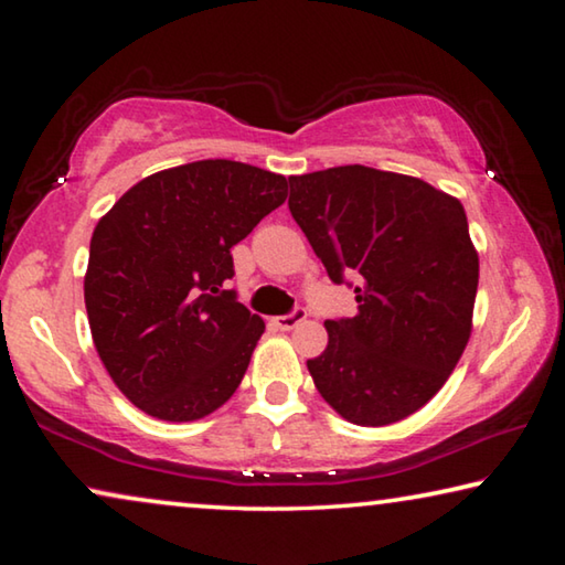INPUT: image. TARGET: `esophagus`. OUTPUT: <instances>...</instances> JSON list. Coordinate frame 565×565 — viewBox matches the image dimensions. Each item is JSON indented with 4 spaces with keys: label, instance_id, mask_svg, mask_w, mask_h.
Instances as JSON below:
<instances>
[{
    "label": "esophagus",
    "instance_id": "esophagus-1",
    "mask_svg": "<svg viewBox=\"0 0 565 565\" xmlns=\"http://www.w3.org/2000/svg\"><path fill=\"white\" fill-rule=\"evenodd\" d=\"M306 319V309H294L291 313H284V317H276V319H271V323L279 331H291L294 327H299V323Z\"/></svg>",
    "mask_w": 565,
    "mask_h": 565
}]
</instances>
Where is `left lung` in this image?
<instances>
[{
	"label": "left lung",
	"instance_id": "8db88e82",
	"mask_svg": "<svg viewBox=\"0 0 565 565\" xmlns=\"http://www.w3.org/2000/svg\"><path fill=\"white\" fill-rule=\"evenodd\" d=\"M289 212L333 284L359 276V313L329 319L309 359L323 401L359 426L428 404L471 337L478 254L458 199L361 164L289 177Z\"/></svg>",
	"mask_w": 565,
	"mask_h": 565
}]
</instances>
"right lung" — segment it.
Listing matches in <instances>:
<instances>
[{"mask_svg": "<svg viewBox=\"0 0 565 565\" xmlns=\"http://www.w3.org/2000/svg\"><path fill=\"white\" fill-rule=\"evenodd\" d=\"M286 191L274 171L204 159L141 179L99 218L84 276L92 339L145 414L204 418L242 384L264 321L226 289L232 246Z\"/></svg>", "mask_w": 565, "mask_h": 565, "instance_id": "obj_1", "label": "right lung"}]
</instances>
